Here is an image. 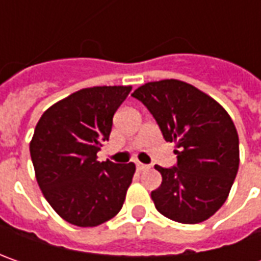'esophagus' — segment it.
I'll return each instance as SVG.
<instances>
[{
	"mask_svg": "<svg viewBox=\"0 0 261 261\" xmlns=\"http://www.w3.org/2000/svg\"><path fill=\"white\" fill-rule=\"evenodd\" d=\"M136 168H138L139 171H146V170H149L151 167L146 166V164H142V163H136Z\"/></svg>",
	"mask_w": 261,
	"mask_h": 261,
	"instance_id": "esophagus-1",
	"label": "esophagus"
}]
</instances>
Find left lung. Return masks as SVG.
Wrapping results in <instances>:
<instances>
[{"mask_svg": "<svg viewBox=\"0 0 261 261\" xmlns=\"http://www.w3.org/2000/svg\"><path fill=\"white\" fill-rule=\"evenodd\" d=\"M134 97L155 117L167 142H174L177 167L155 166L161 186L151 193L156 211L181 224L209 219L225 203L240 166L238 134L226 110L180 80L151 81Z\"/></svg>", "mask_w": 261, "mask_h": 261, "instance_id": "1", "label": "left lung"}]
</instances>
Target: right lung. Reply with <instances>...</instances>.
Returning <instances> with one entry per match:
<instances>
[{"mask_svg":"<svg viewBox=\"0 0 261 261\" xmlns=\"http://www.w3.org/2000/svg\"><path fill=\"white\" fill-rule=\"evenodd\" d=\"M130 86L90 87L52 105L36 125L30 155L37 185L58 215L76 226H97L119 214L134 163L98 161L117 107Z\"/></svg>","mask_w":261,"mask_h":261,"instance_id":"1","label":"right lung"}]
</instances>
